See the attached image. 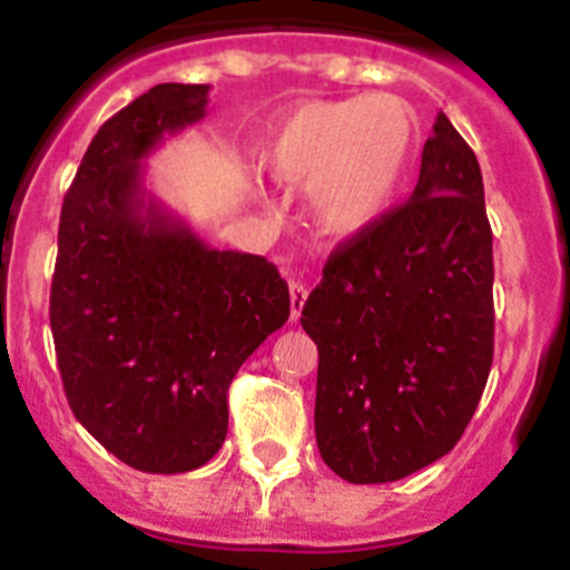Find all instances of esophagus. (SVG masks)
<instances>
[{"label":"esophagus","mask_w":570,"mask_h":570,"mask_svg":"<svg viewBox=\"0 0 570 570\" xmlns=\"http://www.w3.org/2000/svg\"><path fill=\"white\" fill-rule=\"evenodd\" d=\"M309 297V286L303 284V281H292L289 284V309H292V321H297L303 312V303Z\"/></svg>","instance_id":"1"}]
</instances>
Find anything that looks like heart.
Instances as JSON below:
<instances>
[{"mask_svg":"<svg viewBox=\"0 0 570 570\" xmlns=\"http://www.w3.org/2000/svg\"><path fill=\"white\" fill-rule=\"evenodd\" d=\"M419 117L393 95L312 100L284 115L261 142L273 179L306 188L323 233L360 236L396 205L411 174Z\"/></svg>","mask_w":570,"mask_h":570,"instance_id":"b5f03b06","label":"heart"}]
</instances>
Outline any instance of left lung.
Returning <instances> with one entry per match:
<instances>
[{
  "label": "left lung",
  "instance_id": "1",
  "mask_svg": "<svg viewBox=\"0 0 570 570\" xmlns=\"http://www.w3.org/2000/svg\"><path fill=\"white\" fill-rule=\"evenodd\" d=\"M492 281L481 165L439 111L411 199L340 244L303 306L340 478L399 481L459 444L492 368Z\"/></svg>",
  "mask_w": 570,
  "mask_h": 570
}]
</instances>
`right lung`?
I'll use <instances>...</instances> for the list:
<instances>
[{
	"label": "right lung",
	"mask_w": 570,
	"mask_h": 570,
	"mask_svg": "<svg viewBox=\"0 0 570 570\" xmlns=\"http://www.w3.org/2000/svg\"><path fill=\"white\" fill-rule=\"evenodd\" d=\"M207 83H157L109 117L63 196L50 326L78 422L140 472H190L227 435V387L289 317L267 258L213 249L142 185L205 117Z\"/></svg>",
	"instance_id": "obj_1"
}]
</instances>
